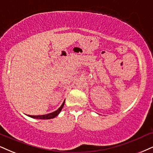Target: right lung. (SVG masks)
Wrapping results in <instances>:
<instances>
[{"label": "right lung", "instance_id": "right-lung-1", "mask_svg": "<svg viewBox=\"0 0 153 153\" xmlns=\"http://www.w3.org/2000/svg\"><path fill=\"white\" fill-rule=\"evenodd\" d=\"M65 101H64L63 103H62L61 106H60L57 110L54 111V112L50 113V114H48L46 115H42V116H30V115H28V116L31 117V118H37V119H51V118H54V117L58 116V114H59L60 111H62L64 105H65Z\"/></svg>", "mask_w": 153, "mask_h": 153}]
</instances>
